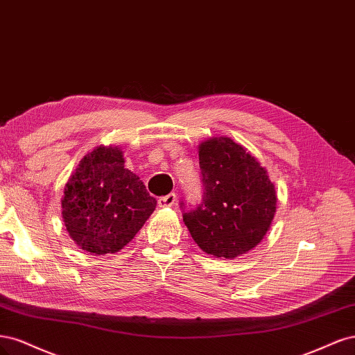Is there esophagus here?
Returning <instances> with one entry per match:
<instances>
[{"label": "esophagus", "mask_w": 355, "mask_h": 355, "mask_svg": "<svg viewBox=\"0 0 355 355\" xmlns=\"http://www.w3.org/2000/svg\"><path fill=\"white\" fill-rule=\"evenodd\" d=\"M175 200H177V194L169 193V194H166V196L159 198L157 203H159V207H161V208H168V207H173Z\"/></svg>", "instance_id": "obj_1"}]
</instances>
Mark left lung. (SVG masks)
<instances>
[{
    "label": "left lung",
    "instance_id": "obj_1",
    "mask_svg": "<svg viewBox=\"0 0 355 355\" xmlns=\"http://www.w3.org/2000/svg\"><path fill=\"white\" fill-rule=\"evenodd\" d=\"M203 193L182 221L198 246L218 258H234L254 249L276 212V189L267 171L242 146L220 137L200 144Z\"/></svg>",
    "mask_w": 355,
    "mask_h": 355
}]
</instances>
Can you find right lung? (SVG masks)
Instances as JSON below:
<instances>
[{"mask_svg": "<svg viewBox=\"0 0 355 355\" xmlns=\"http://www.w3.org/2000/svg\"><path fill=\"white\" fill-rule=\"evenodd\" d=\"M123 164L119 147L100 146L79 162L67 181L63 221L73 242L87 252H118L156 208L143 181Z\"/></svg>", "mask_w": 355, "mask_h": 355, "instance_id": "add662e5", "label": "right lung"}]
</instances>
